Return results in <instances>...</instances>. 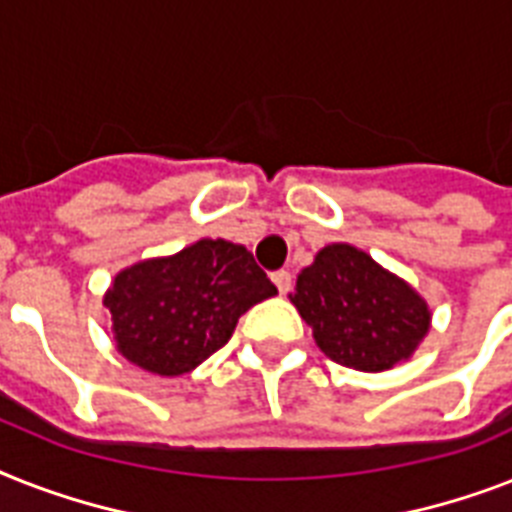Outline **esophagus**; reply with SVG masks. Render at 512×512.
<instances>
[{
	"mask_svg": "<svg viewBox=\"0 0 512 512\" xmlns=\"http://www.w3.org/2000/svg\"><path fill=\"white\" fill-rule=\"evenodd\" d=\"M270 278H273V284H276V289L281 294L292 292V273L289 270H276Z\"/></svg>",
	"mask_w": 512,
	"mask_h": 512,
	"instance_id": "obj_1",
	"label": "esophagus"
}]
</instances>
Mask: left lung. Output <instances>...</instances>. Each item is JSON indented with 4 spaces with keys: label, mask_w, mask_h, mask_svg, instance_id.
Segmentation results:
<instances>
[{
    "label": "left lung",
    "mask_w": 512,
    "mask_h": 512,
    "mask_svg": "<svg viewBox=\"0 0 512 512\" xmlns=\"http://www.w3.org/2000/svg\"><path fill=\"white\" fill-rule=\"evenodd\" d=\"M289 299L323 355L355 371H389L431 328L426 299L352 244L323 247Z\"/></svg>",
    "instance_id": "1"
}]
</instances>
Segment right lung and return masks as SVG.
Wrapping results in <instances>:
<instances>
[{
    "instance_id": "right-lung-1",
    "label": "right lung",
    "mask_w": 512,
    "mask_h": 512,
    "mask_svg": "<svg viewBox=\"0 0 512 512\" xmlns=\"http://www.w3.org/2000/svg\"><path fill=\"white\" fill-rule=\"evenodd\" d=\"M252 252L199 239L170 257L120 270L105 294L118 352L157 376H184L231 339L249 307L273 297Z\"/></svg>"
}]
</instances>
